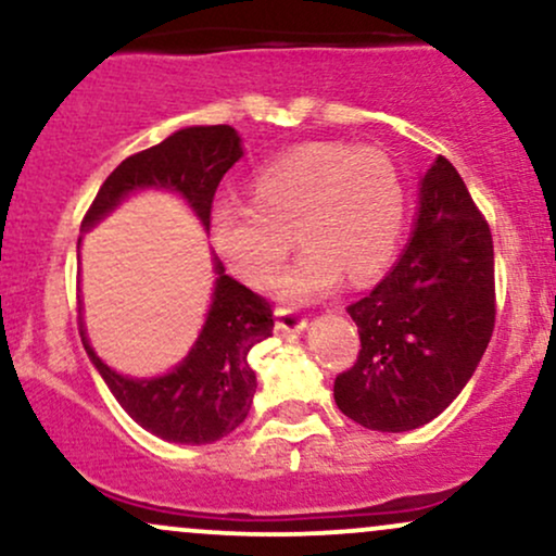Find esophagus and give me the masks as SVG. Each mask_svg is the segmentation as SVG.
<instances>
[{"mask_svg": "<svg viewBox=\"0 0 556 556\" xmlns=\"http://www.w3.org/2000/svg\"><path fill=\"white\" fill-rule=\"evenodd\" d=\"M277 314V329L279 331H303L305 329V316H300L298 311H290V308H277L274 311Z\"/></svg>", "mask_w": 556, "mask_h": 556, "instance_id": "1", "label": "esophagus"}]
</instances>
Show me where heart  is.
I'll return each instance as SVG.
<instances>
[{
  "mask_svg": "<svg viewBox=\"0 0 556 556\" xmlns=\"http://www.w3.org/2000/svg\"><path fill=\"white\" fill-rule=\"evenodd\" d=\"M405 190L394 164L374 149L305 143L264 164L251 203H219L212 238L245 285L266 290L295 238L303 256L279 279L277 295L303 305L327 298L342 274L353 282L379 274L397 253Z\"/></svg>",
  "mask_w": 556,
  "mask_h": 556,
  "instance_id": "heart-1",
  "label": "heart"
}]
</instances>
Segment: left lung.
<instances>
[{
	"instance_id": "1",
	"label": "left lung",
	"mask_w": 556,
	"mask_h": 556,
	"mask_svg": "<svg viewBox=\"0 0 556 556\" xmlns=\"http://www.w3.org/2000/svg\"><path fill=\"white\" fill-rule=\"evenodd\" d=\"M361 350L334 379L337 407L374 431H410L450 405L494 331V240L457 169L439 156L392 271L348 305Z\"/></svg>"
}]
</instances>
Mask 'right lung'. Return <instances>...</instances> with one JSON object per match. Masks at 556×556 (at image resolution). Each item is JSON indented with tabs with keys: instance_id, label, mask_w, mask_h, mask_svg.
Instances as JSON below:
<instances>
[{
	"instance_id": "add662e5",
	"label": "right lung",
	"mask_w": 556,
	"mask_h": 556,
	"mask_svg": "<svg viewBox=\"0 0 556 556\" xmlns=\"http://www.w3.org/2000/svg\"><path fill=\"white\" fill-rule=\"evenodd\" d=\"M242 156L240 136L229 125L185 127L151 149L127 156L106 177L83 216L93 227L127 193L140 188L177 190L203 227L212 225V203L227 169ZM214 303L193 350L180 366L159 379H127L93 353L80 331L88 358L99 368L114 400L146 431L180 444H212L245 420L256 394L248 353L271 337V303L227 277L216 264Z\"/></svg>"
}]
</instances>
